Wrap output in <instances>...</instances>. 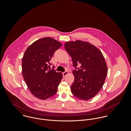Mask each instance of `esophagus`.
I'll list each match as a JSON object with an SVG mask.
<instances>
[{
	"label": "esophagus",
	"instance_id": "1",
	"mask_svg": "<svg viewBox=\"0 0 131 131\" xmlns=\"http://www.w3.org/2000/svg\"><path fill=\"white\" fill-rule=\"evenodd\" d=\"M69 74V72L68 71H66L63 73H62V75H63V77H65L67 75H68Z\"/></svg>",
	"mask_w": 131,
	"mask_h": 131
}]
</instances>
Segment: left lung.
Segmentation results:
<instances>
[{"instance_id":"obj_1","label":"left lung","mask_w":131,"mask_h":131,"mask_svg":"<svg viewBox=\"0 0 131 131\" xmlns=\"http://www.w3.org/2000/svg\"><path fill=\"white\" fill-rule=\"evenodd\" d=\"M64 48L71 56L75 80L71 89L77 98L87 100L94 97L102 87L107 68L101 52L95 46L80 40L66 42ZM78 64L80 67H77Z\"/></svg>"}]
</instances>
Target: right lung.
<instances>
[{"mask_svg": "<svg viewBox=\"0 0 131 131\" xmlns=\"http://www.w3.org/2000/svg\"><path fill=\"white\" fill-rule=\"evenodd\" d=\"M62 44L50 37L41 38L25 51L22 59V74L27 87L38 98L46 99L54 95L62 78L61 73L48 67L55 51Z\"/></svg>", "mask_w": 131, "mask_h": 131, "instance_id": "obj_1", "label": "right lung"}]
</instances>
